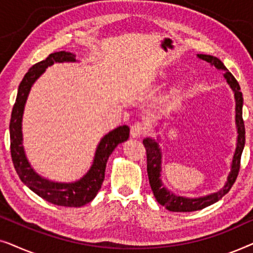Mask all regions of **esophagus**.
I'll use <instances>...</instances> for the list:
<instances>
[{
    "label": "esophagus",
    "instance_id": "esophagus-1",
    "mask_svg": "<svg viewBox=\"0 0 253 253\" xmlns=\"http://www.w3.org/2000/svg\"><path fill=\"white\" fill-rule=\"evenodd\" d=\"M147 132V126L144 122H134L132 126H131V136L134 138L144 136L145 133Z\"/></svg>",
    "mask_w": 253,
    "mask_h": 253
}]
</instances>
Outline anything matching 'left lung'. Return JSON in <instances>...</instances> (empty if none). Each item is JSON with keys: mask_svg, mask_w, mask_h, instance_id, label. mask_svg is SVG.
<instances>
[{"mask_svg": "<svg viewBox=\"0 0 253 253\" xmlns=\"http://www.w3.org/2000/svg\"><path fill=\"white\" fill-rule=\"evenodd\" d=\"M202 60L209 62L214 67L217 69H222L226 70L224 74V78L227 79L228 84L233 88L235 93V100H236V126H237V146L236 151H235L233 164H231V171L229 176H228L226 185L223 186L220 191L212 195L202 197V198H183V197L175 196L166 190V188L162 186L161 179H160V171H161V152L160 148L158 146V143L155 140H152L151 138H146L144 139L143 144L145 148H146V158H147V175L148 179H150V185L153 195L157 199L159 204L165 206L168 211L171 212H193V211H199L205 209V207L212 205V204L216 203L220 200L224 195H227L234 185L235 181H236L238 171H240L241 167V157L242 152H243L244 144H245V127H244V121L243 116H242V107H243V95H242L241 87L238 82L235 79L233 75L227 70L224 64L221 62L217 57L211 56V55H204L198 54L197 55Z\"/></svg>", "mask_w": 253, "mask_h": 253, "instance_id": "obj_1", "label": "left lung"}]
</instances>
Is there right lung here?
<instances>
[{"label":"right lung","instance_id":"add662e5","mask_svg":"<svg viewBox=\"0 0 253 253\" xmlns=\"http://www.w3.org/2000/svg\"><path fill=\"white\" fill-rule=\"evenodd\" d=\"M75 55L68 51H57L48 55L46 60L38 62L26 72L20 82L16 102L13 105L11 119H10V152L15 169L24 184L29 186L41 198L54 205L65 207H81L92 202L101 188L105 179L106 165L109 155L117 145L129 138V126H123L110 131L100 141L96 148L94 161L91 169L84 177L75 183H54L40 177L36 174L26 160L22 146V117L27 95L33 83L43 74L46 68L54 62H75Z\"/></svg>","mask_w":253,"mask_h":253}]
</instances>
